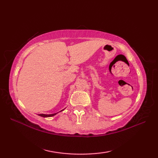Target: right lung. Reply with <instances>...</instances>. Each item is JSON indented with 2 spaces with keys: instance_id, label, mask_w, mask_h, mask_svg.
<instances>
[{
  "instance_id": "add662e5",
  "label": "right lung",
  "mask_w": 158,
  "mask_h": 158,
  "mask_svg": "<svg viewBox=\"0 0 158 158\" xmlns=\"http://www.w3.org/2000/svg\"><path fill=\"white\" fill-rule=\"evenodd\" d=\"M61 111H62V110H61ZM56 114L57 113H53V114H50V115H46V114H39V116H41V117H52L53 115H56Z\"/></svg>"
}]
</instances>
